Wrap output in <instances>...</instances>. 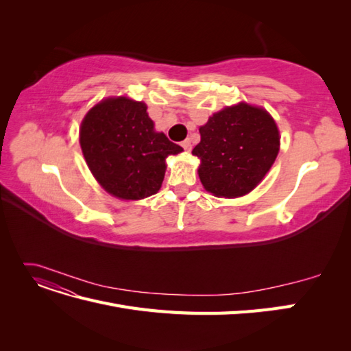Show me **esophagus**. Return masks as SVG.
<instances>
[{
  "instance_id": "obj_1",
  "label": "esophagus",
  "mask_w": 351,
  "mask_h": 351,
  "mask_svg": "<svg viewBox=\"0 0 351 351\" xmlns=\"http://www.w3.org/2000/svg\"><path fill=\"white\" fill-rule=\"evenodd\" d=\"M182 146H183V149H184V151H187V152L192 151V142H190L189 139L183 141V142H182Z\"/></svg>"
}]
</instances>
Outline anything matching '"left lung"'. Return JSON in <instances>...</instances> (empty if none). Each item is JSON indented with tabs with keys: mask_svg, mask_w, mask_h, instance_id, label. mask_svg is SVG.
Listing matches in <instances>:
<instances>
[{
	"mask_svg": "<svg viewBox=\"0 0 351 351\" xmlns=\"http://www.w3.org/2000/svg\"><path fill=\"white\" fill-rule=\"evenodd\" d=\"M199 133L192 154L200 159L202 184L217 197L252 192L280 151V132L269 112L246 102L215 112Z\"/></svg>",
	"mask_w": 351,
	"mask_h": 351,
	"instance_id": "left-lung-1",
	"label": "left lung"
}]
</instances>
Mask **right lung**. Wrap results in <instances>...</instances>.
I'll return each instance as SVG.
<instances>
[{
  "label": "right lung",
  "mask_w": 351,
  "mask_h": 351,
  "mask_svg": "<svg viewBox=\"0 0 351 351\" xmlns=\"http://www.w3.org/2000/svg\"><path fill=\"white\" fill-rule=\"evenodd\" d=\"M145 102L107 98L84 115L80 146L93 177L119 199L155 195L165 176V159L183 151L154 129Z\"/></svg>",
  "instance_id": "obj_1"
}]
</instances>
